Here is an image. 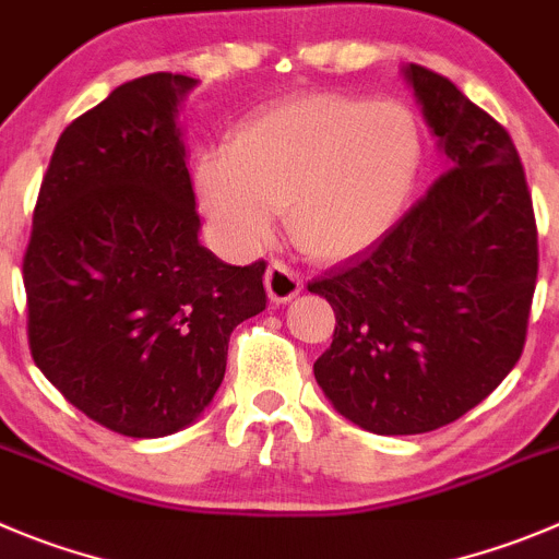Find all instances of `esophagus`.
Segmentation results:
<instances>
[{"instance_id": "esophagus-1", "label": "esophagus", "mask_w": 559, "mask_h": 559, "mask_svg": "<svg viewBox=\"0 0 559 559\" xmlns=\"http://www.w3.org/2000/svg\"><path fill=\"white\" fill-rule=\"evenodd\" d=\"M264 286H267V295L273 304H289L292 297L300 295L304 289V281L292 267H286L284 262H273L264 273Z\"/></svg>"}]
</instances>
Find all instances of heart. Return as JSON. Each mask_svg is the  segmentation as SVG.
Masks as SVG:
<instances>
[{
  "instance_id": "b5f03b06",
  "label": "heart",
  "mask_w": 559,
  "mask_h": 559,
  "mask_svg": "<svg viewBox=\"0 0 559 559\" xmlns=\"http://www.w3.org/2000/svg\"><path fill=\"white\" fill-rule=\"evenodd\" d=\"M421 168L408 107L347 93L270 104L195 168L201 209L234 250H253L286 212L295 245L320 262L374 248L403 215Z\"/></svg>"
}]
</instances>
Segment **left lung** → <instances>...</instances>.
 <instances>
[{
  "instance_id": "1",
  "label": "left lung",
  "mask_w": 559,
  "mask_h": 559,
  "mask_svg": "<svg viewBox=\"0 0 559 559\" xmlns=\"http://www.w3.org/2000/svg\"><path fill=\"white\" fill-rule=\"evenodd\" d=\"M447 159L374 248L311 281L336 314L314 378L378 436L461 419L521 358L538 281V228L508 129L447 76L405 68Z\"/></svg>"
}]
</instances>
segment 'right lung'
Instances as JSON below:
<instances>
[{"label":"right lung","mask_w":559,"mask_h":559,"mask_svg":"<svg viewBox=\"0 0 559 559\" xmlns=\"http://www.w3.org/2000/svg\"><path fill=\"white\" fill-rule=\"evenodd\" d=\"M195 85L140 76L68 123L24 253L35 364L74 408L129 438L192 425L221 389L231 331L267 306V264L231 267L198 242L176 127Z\"/></svg>","instance_id":"right-lung-1"}]
</instances>
